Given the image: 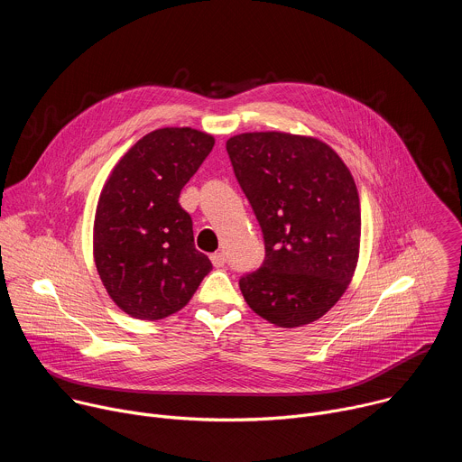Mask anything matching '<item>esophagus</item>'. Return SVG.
I'll return each mask as SVG.
<instances>
[{
	"label": "esophagus",
	"instance_id": "obj_1",
	"mask_svg": "<svg viewBox=\"0 0 462 462\" xmlns=\"http://www.w3.org/2000/svg\"><path fill=\"white\" fill-rule=\"evenodd\" d=\"M210 259H212V263H214V267H217V269L225 267V263H226V257H225V254H221V252H214V254L210 255Z\"/></svg>",
	"mask_w": 462,
	"mask_h": 462
}]
</instances>
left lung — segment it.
<instances>
[{"label":"left lung","instance_id":"left-lung-1","mask_svg":"<svg viewBox=\"0 0 462 462\" xmlns=\"http://www.w3.org/2000/svg\"><path fill=\"white\" fill-rule=\"evenodd\" d=\"M226 152L265 241L261 267L239 280L245 301L278 327L321 318L358 261L362 219L351 171L325 143L280 131L236 135Z\"/></svg>","mask_w":462,"mask_h":462}]
</instances>
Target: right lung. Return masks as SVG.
I'll list each match as a JSON object with an SVG mask.
<instances>
[{
  "instance_id": "add662e5",
  "label": "right lung",
  "mask_w": 462,
  "mask_h": 462,
  "mask_svg": "<svg viewBox=\"0 0 462 462\" xmlns=\"http://www.w3.org/2000/svg\"><path fill=\"white\" fill-rule=\"evenodd\" d=\"M214 143L191 127L155 129L118 161L100 193L95 265L111 300L131 318L162 319L180 310L212 271L193 245L179 195Z\"/></svg>"
}]
</instances>
